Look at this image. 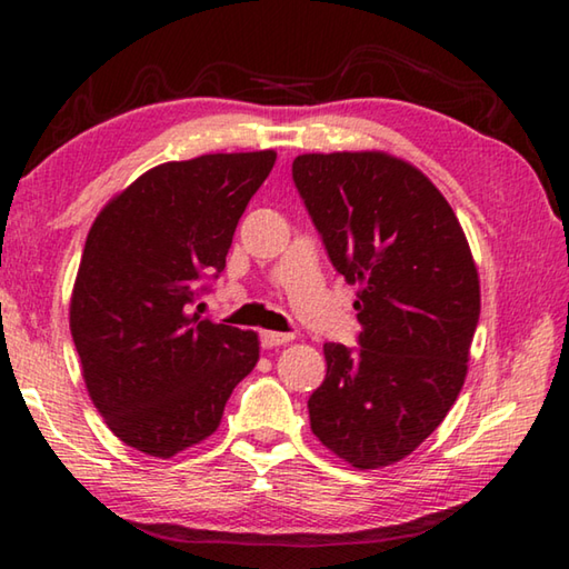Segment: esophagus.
<instances>
[{"mask_svg":"<svg viewBox=\"0 0 569 569\" xmlns=\"http://www.w3.org/2000/svg\"><path fill=\"white\" fill-rule=\"evenodd\" d=\"M288 341H293V333H278V331H263L261 333L263 349H276V346H283Z\"/></svg>","mask_w":569,"mask_h":569,"instance_id":"34e87169","label":"esophagus"}]
</instances>
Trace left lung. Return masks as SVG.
<instances>
[{
    "label": "left lung",
    "instance_id": "obj_1",
    "mask_svg": "<svg viewBox=\"0 0 569 569\" xmlns=\"http://www.w3.org/2000/svg\"><path fill=\"white\" fill-rule=\"evenodd\" d=\"M293 182L333 268L359 286L361 346L323 343L311 429L356 469L389 467L465 387L481 301L475 258L435 182L389 152H308Z\"/></svg>",
    "mask_w": 569,
    "mask_h": 569
}]
</instances>
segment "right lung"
I'll return each mask as SVG.
<instances>
[{"label": "right lung", "mask_w": 569, "mask_h": 569, "mask_svg": "<svg viewBox=\"0 0 569 569\" xmlns=\"http://www.w3.org/2000/svg\"><path fill=\"white\" fill-rule=\"evenodd\" d=\"M276 152L162 162L100 210L82 250L70 331L82 379L112 435L170 459L220 427L258 361V333L190 313L226 268L240 216Z\"/></svg>", "instance_id": "right-lung-1"}]
</instances>
